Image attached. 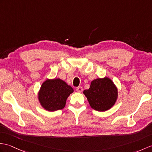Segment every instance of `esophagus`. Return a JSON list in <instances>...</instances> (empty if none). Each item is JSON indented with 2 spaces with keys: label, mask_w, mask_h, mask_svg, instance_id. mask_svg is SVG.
<instances>
[{
  "label": "esophagus",
  "mask_w": 152,
  "mask_h": 152,
  "mask_svg": "<svg viewBox=\"0 0 152 152\" xmlns=\"http://www.w3.org/2000/svg\"><path fill=\"white\" fill-rule=\"evenodd\" d=\"M76 91H77V92H79V93L82 92L83 88H82V87H77L76 88Z\"/></svg>",
  "instance_id": "34e87169"
}]
</instances>
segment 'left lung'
Returning <instances> with one entry per match:
<instances>
[{
  "instance_id": "1",
  "label": "left lung",
  "mask_w": 152,
  "mask_h": 152,
  "mask_svg": "<svg viewBox=\"0 0 152 152\" xmlns=\"http://www.w3.org/2000/svg\"><path fill=\"white\" fill-rule=\"evenodd\" d=\"M91 107L98 111L111 109L118 97V90L114 83L107 77L92 81L89 89L84 90Z\"/></svg>"
}]
</instances>
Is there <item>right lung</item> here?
Instances as JSON below:
<instances>
[{
  "label": "right lung",
  "instance_id": "obj_1",
  "mask_svg": "<svg viewBox=\"0 0 152 152\" xmlns=\"http://www.w3.org/2000/svg\"><path fill=\"white\" fill-rule=\"evenodd\" d=\"M73 92L72 87L63 80L59 78L47 79L41 85L38 99L46 110L55 111L64 108L66 99Z\"/></svg>",
  "mask_w": 152,
  "mask_h": 152
}]
</instances>
